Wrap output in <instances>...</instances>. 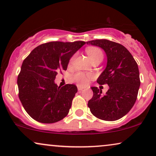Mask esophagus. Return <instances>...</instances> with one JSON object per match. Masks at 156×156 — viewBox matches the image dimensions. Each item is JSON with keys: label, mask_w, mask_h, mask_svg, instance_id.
I'll return each instance as SVG.
<instances>
[{"label": "esophagus", "mask_w": 156, "mask_h": 156, "mask_svg": "<svg viewBox=\"0 0 156 156\" xmlns=\"http://www.w3.org/2000/svg\"><path fill=\"white\" fill-rule=\"evenodd\" d=\"M77 89H78V91H82L83 89H84V87H82L81 86H77Z\"/></svg>", "instance_id": "obj_1"}]
</instances>
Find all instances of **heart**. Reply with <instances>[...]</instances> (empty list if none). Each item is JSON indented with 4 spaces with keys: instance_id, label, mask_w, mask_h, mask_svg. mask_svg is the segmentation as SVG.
I'll list each match as a JSON object with an SVG mask.
<instances>
[{
    "instance_id": "b5f03b06",
    "label": "heart",
    "mask_w": 156,
    "mask_h": 156,
    "mask_svg": "<svg viewBox=\"0 0 156 156\" xmlns=\"http://www.w3.org/2000/svg\"><path fill=\"white\" fill-rule=\"evenodd\" d=\"M87 52L88 54L89 58L91 59V61H94V59L97 58H102L103 59V52L99 48H89L87 49ZM75 55L72 57L70 59L69 62L72 63L73 62ZM93 76L91 74H85L82 72H77V73L74 74L73 76H72V80L75 82L76 84L79 85H82V86H85L88 84L89 80H91Z\"/></svg>"
}]
</instances>
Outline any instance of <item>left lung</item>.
<instances>
[{"mask_svg": "<svg viewBox=\"0 0 156 156\" xmlns=\"http://www.w3.org/2000/svg\"><path fill=\"white\" fill-rule=\"evenodd\" d=\"M87 44L99 47L106 52L107 65L97 83L109 87L104 95L101 89L91 87L94 94L88 107L98 119L118 120L128 114L137 99L140 84L137 63L129 51L117 42L102 39L91 40Z\"/></svg>", "mask_w": 156, "mask_h": 156, "instance_id": "obj_1", "label": "left lung"}]
</instances>
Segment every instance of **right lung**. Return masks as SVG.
<instances>
[{
  "label": "right lung",
  "mask_w": 156,
  "mask_h": 156,
  "mask_svg": "<svg viewBox=\"0 0 156 156\" xmlns=\"http://www.w3.org/2000/svg\"><path fill=\"white\" fill-rule=\"evenodd\" d=\"M85 43L47 42L35 48L24 59L17 81L18 97L35 121L52 123L68 114L77 87L74 84L58 87L55 80L59 71L67 70L70 58Z\"/></svg>",
  "instance_id": "right-lung-1"
}]
</instances>
